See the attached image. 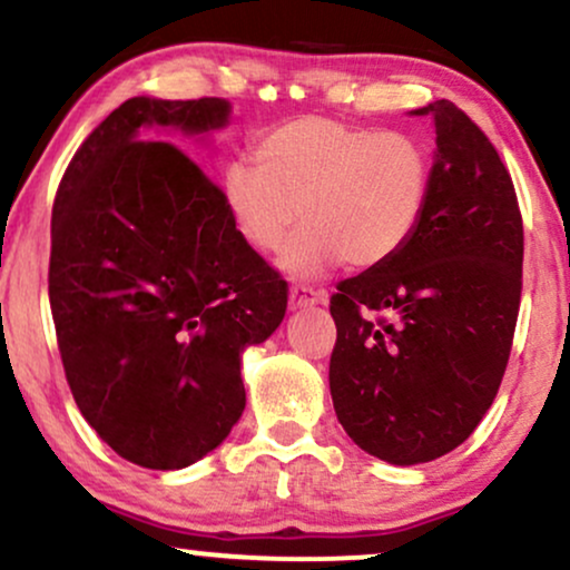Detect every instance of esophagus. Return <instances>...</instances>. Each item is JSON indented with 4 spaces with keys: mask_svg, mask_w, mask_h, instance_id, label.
Returning <instances> with one entry per match:
<instances>
[{
    "mask_svg": "<svg viewBox=\"0 0 570 570\" xmlns=\"http://www.w3.org/2000/svg\"><path fill=\"white\" fill-rule=\"evenodd\" d=\"M328 294L324 289H311V286H292L289 289V307H311V305H326Z\"/></svg>",
    "mask_w": 570,
    "mask_h": 570,
    "instance_id": "1",
    "label": "esophagus"
}]
</instances>
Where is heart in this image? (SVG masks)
<instances>
[{
  "instance_id": "b5f03b06",
  "label": "heart",
  "mask_w": 570,
  "mask_h": 570,
  "mask_svg": "<svg viewBox=\"0 0 570 570\" xmlns=\"http://www.w3.org/2000/svg\"><path fill=\"white\" fill-rule=\"evenodd\" d=\"M255 164L219 177L225 212L246 246L271 255L297 230L278 267L318 276L345 259L368 271L411 242L433 188V159L416 137L305 116L259 137Z\"/></svg>"
}]
</instances>
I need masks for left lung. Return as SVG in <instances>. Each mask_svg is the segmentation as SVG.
<instances>
[{
    "label": "left lung",
    "instance_id": "left-lung-1",
    "mask_svg": "<svg viewBox=\"0 0 570 570\" xmlns=\"http://www.w3.org/2000/svg\"><path fill=\"white\" fill-rule=\"evenodd\" d=\"M435 127L422 225L387 263L342 281L328 390L345 433L382 462H433L491 409L510 361L523 278L515 188L451 100L411 111ZM386 315L380 325L363 312Z\"/></svg>",
    "mask_w": 570,
    "mask_h": 570
}]
</instances>
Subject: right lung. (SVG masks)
I'll list each match as a JSON object with an SVG mask.
<instances>
[{"instance_id": "right-lung-1", "label": "right lung", "mask_w": 570, "mask_h": 570, "mask_svg": "<svg viewBox=\"0 0 570 570\" xmlns=\"http://www.w3.org/2000/svg\"><path fill=\"white\" fill-rule=\"evenodd\" d=\"M223 98L121 102L52 207L50 307L73 401L127 462L183 470L242 420V355L276 332L286 284L244 244L173 135L209 142Z\"/></svg>"}]
</instances>
